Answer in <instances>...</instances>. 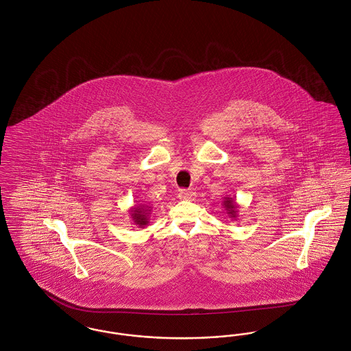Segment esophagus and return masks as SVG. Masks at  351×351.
Returning <instances> with one entry per match:
<instances>
[{
  "label": "esophagus",
  "mask_w": 351,
  "mask_h": 351,
  "mask_svg": "<svg viewBox=\"0 0 351 351\" xmlns=\"http://www.w3.org/2000/svg\"><path fill=\"white\" fill-rule=\"evenodd\" d=\"M179 197H180V200H193V199H195V193H193L192 191H189V189H182V191L179 192Z\"/></svg>",
  "instance_id": "esophagus-1"
}]
</instances>
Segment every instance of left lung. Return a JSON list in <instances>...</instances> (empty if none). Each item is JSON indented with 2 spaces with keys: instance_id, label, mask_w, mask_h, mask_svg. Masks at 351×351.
Instances as JSON below:
<instances>
[{
  "instance_id": "1",
  "label": "left lung",
  "mask_w": 351,
  "mask_h": 351,
  "mask_svg": "<svg viewBox=\"0 0 351 351\" xmlns=\"http://www.w3.org/2000/svg\"><path fill=\"white\" fill-rule=\"evenodd\" d=\"M222 204H223V208L229 217L233 218V219L238 217V204L233 197H223Z\"/></svg>"
}]
</instances>
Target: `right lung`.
<instances>
[{
	"label": "right lung",
	"instance_id": "obj_1",
	"mask_svg": "<svg viewBox=\"0 0 351 351\" xmlns=\"http://www.w3.org/2000/svg\"><path fill=\"white\" fill-rule=\"evenodd\" d=\"M151 206L146 205V204H138V205H134L129 212H130V216H132V221H133L134 225L143 229L145 226L149 225V219H150L151 215Z\"/></svg>",
	"mask_w": 351,
	"mask_h": 351
}]
</instances>
